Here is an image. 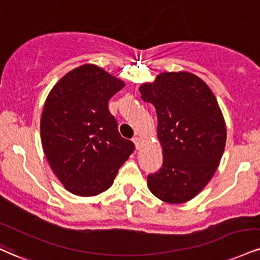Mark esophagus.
<instances>
[{"label":"esophagus","mask_w":260,"mask_h":260,"mask_svg":"<svg viewBox=\"0 0 260 260\" xmlns=\"http://www.w3.org/2000/svg\"><path fill=\"white\" fill-rule=\"evenodd\" d=\"M132 140H133V143L136 144L137 149H139V145H140V143H142V139H140L139 137H134V138H133Z\"/></svg>","instance_id":"obj_1"}]
</instances>
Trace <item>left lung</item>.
Wrapping results in <instances>:
<instances>
[{
	"label": "left lung",
	"instance_id": "left-lung-1",
	"mask_svg": "<svg viewBox=\"0 0 260 260\" xmlns=\"http://www.w3.org/2000/svg\"><path fill=\"white\" fill-rule=\"evenodd\" d=\"M139 92L156 109L164 154L162 167L148 176L150 191L167 203L189 201L207 185L224 152L226 128L217 99L185 71L157 75Z\"/></svg>",
	"mask_w": 260,
	"mask_h": 260
}]
</instances>
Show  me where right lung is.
<instances>
[{"instance_id": "1", "label": "right lung", "mask_w": 260, "mask_h": 260, "mask_svg": "<svg viewBox=\"0 0 260 260\" xmlns=\"http://www.w3.org/2000/svg\"><path fill=\"white\" fill-rule=\"evenodd\" d=\"M124 87L95 65L79 67L58 81L41 117V140L48 164L65 189L95 196L114 183L136 149L122 138L109 100Z\"/></svg>"}]
</instances>
